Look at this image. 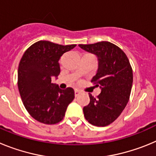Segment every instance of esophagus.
Masks as SVG:
<instances>
[{
    "label": "esophagus",
    "mask_w": 156,
    "mask_h": 156,
    "mask_svg": "<svg viewBox=\"0 0 156 156\" xmlns=\"http://www.w3.org/2000/svg\"><path fill=\"white\" fill-rule=\"evenodd\" d=\"M80 94V91L79 90H75V96L76 97H77L78 95Z\"/></svg>",
    "instance_id": "1"
}]
</instances>
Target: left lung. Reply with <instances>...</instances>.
Returning a JSON list of instances; mask_svg holds the SVG:
<instances>
[{
	"label": "left lung",
	"instance_id": "1",
	"mask_svg": "<svg viewBox=\"0 0 156 156\" xmlns=\"http://www.w3.org/2000/svg\"><path fill=\"white\" fill-rule=\"evenodd\" d=\"M79 47L98 57V69L91 82L101 90L96 98L89 94L90 103L83 109L85 119L94 126H108L119 116L129 101L133 84L131 66L126 54L108 41Z\"/></svg>",
	"mask_w": 156,
	"mask_h": 156
}]
</instances>
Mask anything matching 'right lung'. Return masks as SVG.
<instances>
[{
  "label": "right lung",
  "mask_w": 156,
  "mask_h": 156,
  "mask_svg": "<svg viewBox=\"0 0 156 156\" xmlns=\"http://www.w3.org/2000/svg\"><path fill=\"white\" fill-rule=\"evenodd\" d=\"M76 46L40 41L23 54L18 69V87L25 108L38 122L51 125L62 121L74 99L73 88L62 90L52 83L51 77L60 73L62 55Z\"/></svg>",
  "instance_id": "add662e5"
}]
</instances>
